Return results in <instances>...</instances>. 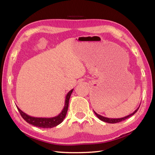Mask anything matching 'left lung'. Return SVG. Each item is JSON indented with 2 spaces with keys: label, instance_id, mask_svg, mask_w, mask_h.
<instances>
[{
  "label": "left lung",
  "instance_id": "1",
  "mask_svg": "<svg viewBox=\"0 0 155 155\" xmlns=\"http://www.w3.org/2000/svg\"><path fill=\"white\" fill-rule=\"evenodd\" d=\"M139 107L138 108L135 110V111L133 113V114H131L130 115H127V116H125L124 117H121V118H109V117H104V116H102V115H99L98 114H96V113L94 111V114H96V115L97 117H98V118L102 120V121H103L104 122H107V123H111V124H114V123H117V122H120L123 121V120H125L126 119L128 118V117H130V116H132V115H134L136 112L137 111V110L139 109Z\"/></svg>",
  "mask_w": 155,
  "mask_h": 155
}]
</instances>
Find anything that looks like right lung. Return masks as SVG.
Returning a JSON list of instances; mask_svg holds the SVG:
<instances>
[{"instance_id": "obj_1", "label": "right lung", "mask_w": 155, "mask_h": 155, "mask_svg": "<svg viewBox=\"0 0 155 155\" xmlns=\"http://www.w3.org/2000/svg\"><path fill=\"white\" fill-rule=\"evenodd\" d=\"M73 91V89L70 90L69 92L67 94L66 96H65V105L64 109H62L61 112L57 115V116L52 117H35L30 116L25 113L23 112L22 110H20L17 107V109L19 111L21 116L24 119L26 122H28V124H32L35 127H40V128H52L56 127V126L59 125V124L64 121V119L65 118V115H66L68 109V104H69V100L70 98V96Z\"/></svg>"}]
</instances>
